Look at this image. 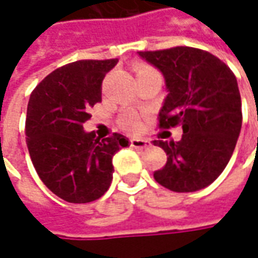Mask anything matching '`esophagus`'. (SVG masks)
Wrapping results in <instances>:
<instances>
[{
  "label": "esophagus",
  "mask_w": 258,
  "mask_h": 258,
  "mask_svg": "<svg viewBox=\"0 0 258 258\" xmlns=\"http://www.w3.org/2000/svg\"><path fill=\"white\" fill-rule=\"evenodd\" d=\"M130 144H131L133 148H140V150L150 146V143L144 138H133V140H130Z\"/></svg>",
  "instance_id": "obj_1"
}]
</instances>
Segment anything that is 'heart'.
<instances>
[{"label":"heart","mask_w":258,"mask_h":258,"mask_svg":"<svg viewBox=\"0 0 258 258\" xmlns=\"http://www.w3.org/2000/svg\"><path fill=\"white\" fill-rule=\"evenodd\" d=\"M136 71H137V76H140V74H144V73H151L153 70L147 67V66H138L136 68ZM120 122L121 125L125 130H128V131H137L140 128V120H138L137 115L133 114V112H125L124 115H121Z\"/></svg>","instance_id":"b5f03b06"}]
</instances>
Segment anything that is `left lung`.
I'll return each instance as SVG.
<instances>
[{"label": "left lung", "mask_w": 258, "mask_h": 258, "mask_svg": "<svg viewBox=\"0 0 258 258\" xmlns=\"http://www.w3.org/2000/svg\"><path fill=\"white\" fill-rule=\"evenodd\" d=\"M165 80L167 97L160 127L180 125L181 140H156L167 153L154 173L158 184L175 192L210 185L228 164L241 130V97L233 71L216 55L191 47L140 51Z\"/></svg>", "instance_id": "left-lung-1"}]
</instances>
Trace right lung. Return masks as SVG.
I'll return each instance as SVG.
<instances>
[{
  "mask_svg": "<svg viewBox=\"0 0 258 258\" xmlns=\"http://www.w3.org/2000/svg\"><path fill=\"white\" fill-rule=\"evenodd\" d=\"M118 59H81L57 68L30 95L25 138L34 168L49 190L68 203L98 200L112 181V157L128 138L100 140L83 127L101 101L105 74Z\"/></svg>",
  "mask_w": 258,
  "mask_h": 258,
  "instance_id": "obj_1",
  "label": "right lung"
}]
</instances>
